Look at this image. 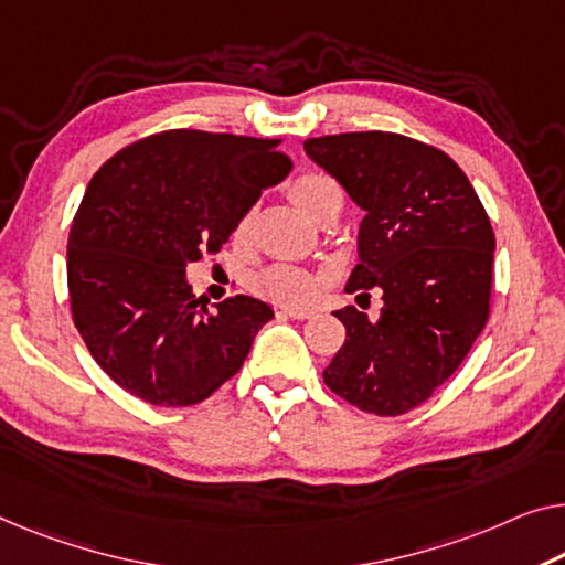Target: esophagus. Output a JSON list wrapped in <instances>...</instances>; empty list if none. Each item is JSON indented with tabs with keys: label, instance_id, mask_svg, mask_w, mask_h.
Returning a JSON list of instances; mask_svg holds the SVG:
<instances>
[{
	"label": "esophagus",
	"instance_id": "obj_1",
	"mask_svg": "<svg viewBox=\"0 0 565 565\" xmlns=\"http://www.w3.org/2000/svg\"><path fill=\"white\" fill-rule=\"evenodd\" d=\"M281 315L291 317V319H309L315 317V309H299V307H284Z\"/></svg>",
	"mask_w": 565,
	"mask_h": 565
}]
</instances>
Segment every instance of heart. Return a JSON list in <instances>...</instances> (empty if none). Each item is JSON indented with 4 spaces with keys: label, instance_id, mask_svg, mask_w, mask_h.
<instances>
[{
    "label": "heart",
    "instance_id": "heart-1",
    "mask_svg": "<svg viewBox=\"0 0 565 565\" xmlns=\"http://www.w3.org/2000/svg\"><path fill=\"white\" fill-rule=\"evenodd\" d=\"M286 195L297 205L301 213H307L311 221L317 223H332L337 215L342 213L344 207V195L340 184L330 177L309 172L299 174L297 180L289 182L286 188ZM254 225H256V210H248V213L241 215V221L235 223L233 241L235 246L246 248L250 238H254ZM327 276L322 271H315V268H301V266H289V264H274L260 268L254 276V291L258 297L268 301H276V305L284 307H309L311 301L319 297V291L324 289Z\"/></svg>",
    "mask_w": 565,
    "mask_h": 565
}]
</instances>
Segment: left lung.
Here are the masks:
<instances>
[{"mask_svg":"<svg viewBox=\"0 0 565 565\" xmlns=\"http://www.w3.org/2000/svg\"><path fill=\"white\" fill-rule=\"evenodd\" d=\"M365 210L360 264L344 291L383 299L381 317L337 309L344 344L324 385L375 416H403L457 373L490 319L494 231L449 154L395 131H348L305 141Z\"/></svg>","mask_w":565,"mask_h":565,"instance_id":"left-lung-1","label":"left lung"}]
</instances>
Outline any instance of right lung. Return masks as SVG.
Masks as SVG:
<instances>
[{"mask_svg": "<svg viewBox=\"0 0 565 565\" xmlns=\"http://www.w3.org/2000/svg\"><path fill=\"white\" fill-rule=\"evenodd\" d=\"M281 145L167 129L116 151L88 182L67 241V299L88 352L126 393L195 406L246 363L271 307L235 294L207 309L184 266L217 254L284 180Z\"/></svg>", "mask_w": 565, "mask_h": 565, "instance_id": "right-lung-1", "label": "right lung"}]
</instances>
